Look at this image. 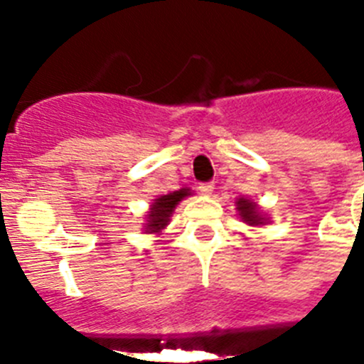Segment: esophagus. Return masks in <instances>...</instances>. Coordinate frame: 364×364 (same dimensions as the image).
I'll return each instance as SVG.
<instances>
[{
	"label": "esophagus",
	"instance_id": "1",
	"mask_svg": "<svg viewBox=\"0 0 364 364\" xmlns=\"http://www.w3.org/2000/svg\"><path fill=\"white\" fill-rule=\"evenodd\" d=\"M198 189H200L202 195H211V193H213V189H215V184H213V182H204V184L198 186Z\"/></svg>",
	"mask_w": 364,
	"mask_h": 364
}]
</instances>
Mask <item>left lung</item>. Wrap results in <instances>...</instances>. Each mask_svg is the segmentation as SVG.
I'll use <instances>...</instances> for the list:
<instances>
[{
  "label": "left lung",
  "instance_id": "left-lung-1",
  "mask_svg": "<svg viewBox=\"0 0 364 364\" xmlns=\"http://www.w3.org/2000/svg\"><path fill=\"white\" fill-rule=\"evenodd\" d=\"M237 210H239L240 217H242V220H246L250 226H259V224H262V218L259 217V213H257L255 210V204L250 200H246V198H240L239 202H237Z\"/></svg>",
  "mask_w": 364,
  "mask_h": 364
}]
</instances>
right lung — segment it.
Returning a JSON list of instances; mask_svg holds the SVG:
<instances>
[{
    "mask_svg": "<svg viewBox=\"0 0 364 364\" xmlns=\"http://www.w3.org/2000/svg\"><path fill=\"white\" fill-rule=\"evenodd\" d=\"M189 189H180V191H173L169 195H164V197L156 198L151 208L149 215H147V231L154 233V231H160L167 222H169V217H171L175 205L178 204L180 200L189 195Z\"/></svg>",
    "mask_w": 364,
    "mask_h": 364,
    "instance_id": "obj_1",
    "label": "right lung"
}]
</instances>
